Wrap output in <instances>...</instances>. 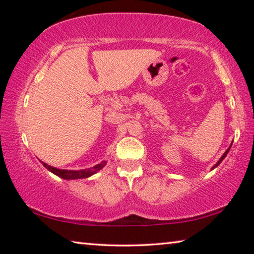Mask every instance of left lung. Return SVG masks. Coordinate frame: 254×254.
Segmentation results:
<instances>
[{
  "label": "left lung",
  "mask_w": 254,
  "mask_h": 254,
  "mask_svg": "<svg viewBox=\"0 0 254 254\" xmlns=\"http://www.w3.org/2000/svg\"><path fill=\"white\" fill-rule=\"evenodd\" d=\"M229 151H230V148H229V149H227V150H226V151H225V153H224V154H223V156H222V158H221V160H220V161H218V162H217V163H216V165H215V166H214V167H213V168H215V167H217V166H218V165H220V163H221V161H222V160H223V159H224V158H225V157H226V154H227V152H229Z\"/></svg>",
  "instance_id": "left-lung-1"
}]
</instances>
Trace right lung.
Returning a JSON list of instances; mask_svg holds the SVG:
<instances>
[{"label":"right lung","instance_id":"right-lung-1","mask_svg":"<svg viewBox=\"0 0 254 254\" xmlns=\"http://www.w3.org/2000/svg\"><path fill=\"white\" fill-rule=\"evenodd\" d=\"M42 165H44L47 169H48L49 171H51V173L57 175L58 177L63 178V179H81V178H87L89 177V176L94 175L95 173H97L98 170L102 169L103 167H104L106 165L105 161H102L101 163H98V165L92 167V168L89 169H85V170H64V169H57L55 168V167H51L49 165H47V163L42 162Z\"/></svg>","mask_w":254,"mask_h":254}]
</instances>
